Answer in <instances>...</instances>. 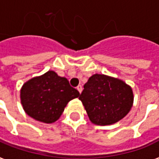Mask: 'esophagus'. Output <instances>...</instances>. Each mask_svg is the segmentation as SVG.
Wrapping results in <instances>:
<instances>
[{
  "mask_svg": "<svg viewBox=\"0 0 159 159\" xmlns=\"http://www.w3.org/2000/svg\"><path fill=\"white\" fill-rule=\"evenodd\" d=\"M77 90H78V91L80 93H81V92H82V86H81V85H78V86H77Z\"/></svg>",
  "mask_w": 159,
  "mask_h": 159,
  "instance_id": "34e87169",
  "label": "esophagus"
}]
</instances>
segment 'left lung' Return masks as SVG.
Listing matches in <instances>:
<instances>
[{
  "label": "left lung",
  "mask_w": 159,
  "mask_h": 159,
  "mask_svg": "<svg viewBox=\"0 0 159 159\" xmlns=\"http://www.w3.org/2000/svg\"><path fill=\"white\" fill-rule=\"evenodd\" d=\"M133 92L124 81L104 75H94L84 84L79 99L91 122L107 125L118 122L129 112Z\"/></svg>",
  "instance_id": "obj_1"
}]
</instances>
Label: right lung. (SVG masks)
Here are the masks:
<instances>
[{
	"instance_id": "add662e5",
	"label": "right lung",
	"mask_w": 159,
	"mask_h": 159,
	"mask_svg": "<svg viewBox=\"0 0 159 159\" xmlns=\"http://www.w3.org/2000/svg\"><path fill=\"white\" fill-rule=\"evenodd\" d=\"M79 96L80 92L72 87L67 79L48 71L24 84L21 102L29 116L50 124L57 120L68 102Z\"/></svg>"
}]
</instances>
